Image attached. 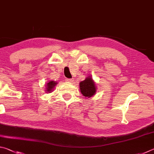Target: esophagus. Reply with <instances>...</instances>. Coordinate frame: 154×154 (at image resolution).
Segmentation results:
<instances>
[{
  "label": "esophagus",
  "mask_w": 154,
  "mask_h": 154,
  "mask_svg": "<svg viewBox=\"0 0 154 154\" xmlns=\"http://www.w3.org/2000/svg\"><path fill=\"white\" fill-rule=\"evenodd\" d=\"M66 82H73L74 79H68V78H66Z\"/></svg>",
  "instance_id": "1"
}]
</instances>
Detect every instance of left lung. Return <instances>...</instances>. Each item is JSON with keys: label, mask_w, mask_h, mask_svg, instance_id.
I'll use <instances>...</instances> for the list:
<instances>
[{"label": "left lung", "mask_w": 154, "mask_h": 154, "mask_svg": "<svg viewBox=\"0 0 154 154\" xmlns=\"http://www.w3.org/2000/svg\"><path fill=\"white\" fill-rule=\"evenodd\" d=\"M80 91L85 98L92 97L96 92V86L92 77L88 76L84 81L79 83Z\"/></svg>", "instance_id": "obj_1"}]
</instances>
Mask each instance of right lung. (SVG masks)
Masks as SVG:
<instances>
[{
  "instance_id": "1",
  "label": "right lung",
  "mask_w": 154,
  "mask_h": 154,
  "mask_svg": "<svg viewBox=\"0 0 154 154\" xmlns=\"http://www.w3.org/2000/svg\"><path fill=\"white\" fill-rule=\"evenodd\" d=\"M56 82H54V81H50L49 83H48L47 84V87H46V91L47 92H51L53 90L54 88L56 86V85L57 84Z\"/></svg>"
}]
</instances>
